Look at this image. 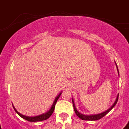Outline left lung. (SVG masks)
<instances>
[{
  "mask_svg": "<svg viewBox=\"0 0 129 129\" xmlns=\"http://www.w3.org/2000/svg\"><path fill=\"white\" fill-rule=\"evenodd\" d=\"M117 70H118V68H117ZM118 95L117 96V97H116V100H115V102H114V103L113 104V105H112V106H111V107H110V108H109L108 110H106V111H105V112H102V113H101V114H95V115H89V116H88V115H84V114L80 113V112H79L78 111L76 110V107H75L74 102V100H72V103H73V106H74V111H75V112H76V114L77 116H78L80 118H81L82 120H99V119H100V118H102V117H104V116H105L106 114H108V112H110V110H112V108H113V107H114V106L116 105V103H117V101H118Z\"/></svg>",
  "mask_w": 129,
  "mask_h": 129,
  "instance_id": "left-lung-1",
  "label": "left lung"
}]
</instances>
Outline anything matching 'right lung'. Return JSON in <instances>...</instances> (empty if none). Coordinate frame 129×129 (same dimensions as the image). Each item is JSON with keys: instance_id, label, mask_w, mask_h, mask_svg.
I'll return each mask as SVG.
<instances>
[{"instance_id": "1", "label": "right lung", "mask_w": 129, "mask_h": 129, "mask_svg": "<svg viewBox=\"0 0 129 129\" xmlns=\"http://www.w3.org/2000/svg\"><path fill=\"white\" fill-rule=\"evenodd\" d=\"M61 94V92L60 94H59L58 96H57L55 99L54 102L52 104V106L51 107L50 110H49L48 112H46V113H45L43 114H41V115H39V116H33V117H29V116H24L23 114H20L18 111H17L16 109L15 108V107L13 106V108H14V110H15V112H17V114H19V116L22 117L23 118L25 119V120H28V121H30V122H37V121H42V120H45L49 118V117L51 116V115L52 114V113L53 112V110H54V108H55V104H56L57 101L58 100V98H59V96Z\"/></svg>"}]
</instances>
